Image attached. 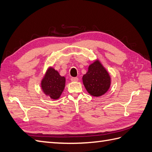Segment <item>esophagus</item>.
<instances>
[{
	"instance_id": "obj_1",
	"label": "esophagus",
	"mask_w": 152,
	"mask_h": 152,
	"mask_svg": "<svg viewBox=\"0 0 152 152\" xmlns=\"http://www.w3.org/2000/svg\"><path fill=\"white\" fill-rule=\"evenodd\" d=\"M71 80L72 82H77V81L79 80V79L77 77H72Z\"/></svg>"
}]
</instances>
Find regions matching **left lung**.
Here are the masks:
<instances>
[{
    "label": "left lung",
    "instance_id": "left-lung-1",
    "mask_svg": "<svg viewBox=\"0 0 152 152\" xmlns=\"http://www.w3.org/2000/svg\"><path fill=\"white\" fill-rule=\"evenodd\" d=\"M83 82L89 94L100 97L108 91L111 77L100 61L96 60L89 66L87 73L83 77Z\"/></svg>",
    "mask_w": 152,
    "mask_h": 152
}]
</instances>
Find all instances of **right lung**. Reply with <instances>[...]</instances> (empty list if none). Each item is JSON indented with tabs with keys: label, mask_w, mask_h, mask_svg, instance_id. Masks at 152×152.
<instances>
[{
	"label": "right lung",
	"mask_w": 152,
	"mask_h": 152,
	"mask_svg": "<svg viewBox=\"0 0 152 152\" xmlns=\"http://www.w3.org/2000/svg\"><path fill=\"white\" fill-rule=\"evenodd\" d=\"M66 79L62 77L53 68L47 69L41 80V88L46 95L54 100L58 99L65 87Z\"/></svg>",
	"instance_id": "add662e5"
}]
</instances>
